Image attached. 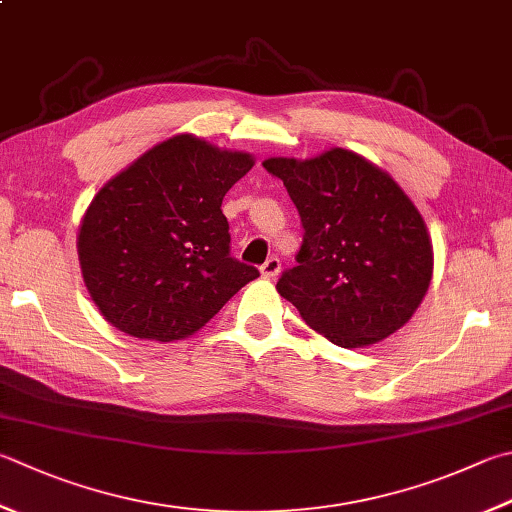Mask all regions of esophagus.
I'll return each instance as SVG.
<instances>
[{
	"label": "esophagus",
	"mask_w": 512,
	"mask_h": 512,
	"mask_svg": "<svg viewBox=\"0 0 512 512\" xmlns=\"http://www.w3.org/2000/svg\"><path fill=\"white\" fill-rule=\"evenodd\" d=\"M260 274H263V278H276L278 274H281V260H278L276 256L267 258L263 267H260Z\"/></svg>",
	"instance_id": "obj_1"
}]
</instances>
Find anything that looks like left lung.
Returning <instances> with one entry per match:
<instances>
[{"label":"left lung","mask_w":512,"mask_h":512,"mask_svg":"<svg viewBox=\"0 0 512 512\" xmlns=\"http://www.w3.org/2000/svg\"><path fill=\"white\" fill-rule=\"evenodd\" d=\"M305 229L296 267L276 283L314 332L339 347L388 339L426 296L435 254L426 220L397 180L354 151L267 158Z\"/></svg>","instance_id":"left-lung-1"}]
</instances>
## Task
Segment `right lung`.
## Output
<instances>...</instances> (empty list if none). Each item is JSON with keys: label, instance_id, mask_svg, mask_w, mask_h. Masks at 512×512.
<instances>
[{"label": "right lung", "instance_id": "add662e5", "mask_svg": "<svg viewBox=\"0 0 512 512\" xmlns=\"http://www.w3.org/2000/svg\"><path fill=\"white\" fill-rule=\"evenodd\" d=\"M254 167L245 151L178 133L144 151L86 207L77 258L91 301L115 330L189 339L258 269L229 256L223 198Z\"/></svg>", "mask_w": 512, "mask_h": 512}]
</instances>
